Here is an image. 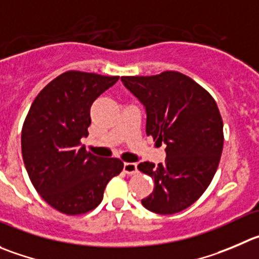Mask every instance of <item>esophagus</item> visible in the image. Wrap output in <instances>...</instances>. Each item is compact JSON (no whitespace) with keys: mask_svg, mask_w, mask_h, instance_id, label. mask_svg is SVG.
<instances>
[{"mask_svg":"<svg viewBox=\"0 0 259 259\" xmlns=\"http://www.w3.org/2000/svg\"><path fill=\"white\" fill-rule=\"evenodd\" d=\"M123 171L127 174L137 173V164L136 162H124V165H123Z\"/></svg>","mask_w":259,"mask_h":259,"instance_id":"1","label":"esophagus"}]
</instances>
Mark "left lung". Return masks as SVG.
I'll return each mask as SVG.
<instances>
[{
  "mask_svg": "<svg viewBox=\"0 0 259 259\" xmlns=\"http://www.w3.org/2000/svg\"><path fill=\"white\" fill-rule=\"evenodd\" d=\"M120 80L146 109L147 136L166 145L164 162L137 166L155 183L142 205L160 215L181 212L207 189L220 162L224 123L218 104L208 91L177 71Z\"/></svg>",
  "mask_w": 259,
  "mask_h": 259,
  "instance_id": "1",
  "label": "left lung"
}]
</instances>
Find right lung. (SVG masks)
Segmentation results:
<instances>
[{"label": "right lung", "mask_w": 259, "mask_h": 259, "mask_svg": "<svg viewBox=\"0 0 259 259\" xmlns=\"http://www.w3.org/2000/svg\"><path fill=\"white\" fill-rule=\"evenodd\" d=\"M118 76L67 71L34 99L21 131L24 164L41 198L66 215L94 210L113 177L123 169L117 157L86 151L90 108Z\"/></svg>", "instance_id": "add662e5"}]
</instances>
